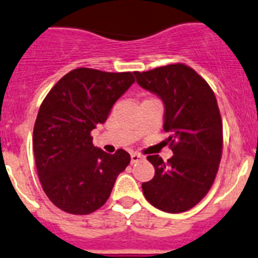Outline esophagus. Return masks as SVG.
Listing matches in <instances>:
<instances>
[{
  "instance_id": "1",
  "label": "esophagus",
  "mask_w": 258,
  "mask_h": 258,
  "mask_svg": "<svg viewBox=\"0 0 258 258\" xmlns=\"http://www.w3.org/2000/svg\"><path fill=\"white\" fill-rule=\"evenodd\" d=\"M143 159V155L138 154V153H132L131 154V163H136V162L141 161Z\"/></svg>"
}]
</instances>
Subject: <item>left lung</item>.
<instances>
[{
  "instance_id": "8db88e82",
  "label": "left lung",
  "mask_w": 258,
  "mask_h": 258,
  "mask_svg": "<svg viewBox=\"0 0 258 258\" xmlns=\"http://www.w3.org/2000/svg\"><path fill=\"white\" fill-rule=\"evenodd\" d=\"M143 89L164 104L163 130L173 155L163 162L148 155L155 175L143 182L146 201L158 210L180 213L206 197L215 181L222 154V120L212 89L185 64L135 72Z\"/></svg>"
}]
</instances>
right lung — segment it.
<instances>
[{"mask_svg": "<svg viewBox=\"0 0 258 258\" xmlns=\"http://www.w3.org/2000/svg\"><path fill=\"white\" fill-rule=\"evenodd\" d=\"M134 74L74 69L39 106L33 130L37 172L46 196L64 212L89 215L103 207L117 176L128 166L126 150L103 152L92 144L91 131L105 122L135 82Z\"/></svg>", "mask_w": 258, "mask_h": 258, "instance_id": "right-lung-1", "label": "right lung"}]
</instances>
